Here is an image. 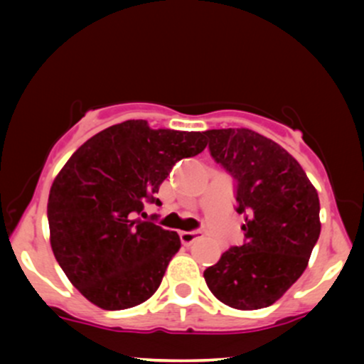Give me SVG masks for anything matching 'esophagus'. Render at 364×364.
Returning <instances> with one entry per match:
<instances>
[{"mask_svg": "<svg viewBox=\"0 0 364 364\" xmlns=\"http://www.w3.org/2000/svg\"><path fill=\"white\" fill-rule=\"evenodd\" d=\"M202 236H203L202 231H181L179 232V240H181V243L186 246L195 243V241L200 240Z\"/></svg>", "mask_w": 364, "mask_h": 364, "instance_id": "1", "label": "esophagus"}]
</instances>
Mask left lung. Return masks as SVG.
<instances>
[{
    "label": "left lung",
    "mask_w": 364,
    "mask_h": 364,
    "mask_svg": "<svg viewBox=\"0 0 364 364\" xmlns=\"http://www.w3.org/2000/svg\"><path fill=\"white\" fill-rule=\"evenodd\" d=\"M208 150L235 179L245 241L203 272L212 294L236 310L274 304L301 277L320 236V200L299 162L246 128L207 129Z\"/></svg>",
    "instance_id": "8db88e82"
}]
</instances>
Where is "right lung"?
I'll use <instances>...</instances> for the list:
<instances>
[{
    "instance_id": "obj_1",
    "label": "right lung",
    "mask_w": 364,
    "mask_h": 364,
    "mask_svg": "<svg viewBox=\"0 0 364 364\" xmlns=\"http://www.w3.org/2000/svg\"><path fill=\"white\" fill-rule=\"evenodd\" d=\"M207 147L205 133L114 124L82 145L54 179L48 200L51 248L70 282L102 310L147 301L181 246L178 232L145 215L178 161ZM156 217V215H154Z\"/></svg>"
}]
</instances>
